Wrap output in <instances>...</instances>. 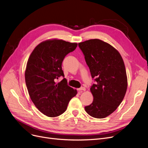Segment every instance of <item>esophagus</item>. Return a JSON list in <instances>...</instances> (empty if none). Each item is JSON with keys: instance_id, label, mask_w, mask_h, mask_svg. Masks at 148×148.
Wrapping results in <instances>:
<instances>
[{"instance_id": "34e87169", "label": "esophagus", "mask_w": 148, "mask_h": 148, "mask_svg": "<svg viewBox=\"0 0 148 148\" xmlns=\"http://www.w3.org/2000/svg\"><path fill=\"white\" fill-rule=\"evenodd\" d=\"M85 90H86V88H84L83 87H82L79 88H78V91H79L80 92H82V91H85Z\"/></svg>"}]
</instances>
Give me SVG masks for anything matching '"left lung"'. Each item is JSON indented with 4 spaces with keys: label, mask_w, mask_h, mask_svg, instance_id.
Returning <instances> with one entry per match:
<instances>
[{
    "label": "left lung",
    "mask_w": 148,
    "mask_h": 148,
    "mask_svg": "<svg viewBox=\"0 0 148 148\" xmlns=\"http://www.w3.org/2000/svg\"><path fill=\"white\" fill-rule=\"evenodd\" d=\"M78 45L95 81L90 87L93 101L85 110L92 117L104 119L113 113L125 96L127 78L125 63L119 51L100 39L86 40Z\"/></svg>",
    "instance_id": "8db88e82"
}]
</instances>
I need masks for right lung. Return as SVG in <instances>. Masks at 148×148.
I'll use <instances>...</instances> for the list:
<instances>
[{
    "mask_svg": "<svg viewBox=\"0 0 148 148\" xmlns=\"http://www.w3.org/2000/svg\"><path fill=\"white\" fill-rule=\"evenodd\" d=\"M78 44L61 39H49L35 47L29 56L25 72L27 90L32 101L43 114L55 117L66 110L70 100L77 90L67 85L62 62L70 52L75 50Z\"/></svg>",
    "mask_w": 148,
    "mask_h": 148,
    "instance_id": "obj_1",
    "label": "right lung"
}]
</instances>
